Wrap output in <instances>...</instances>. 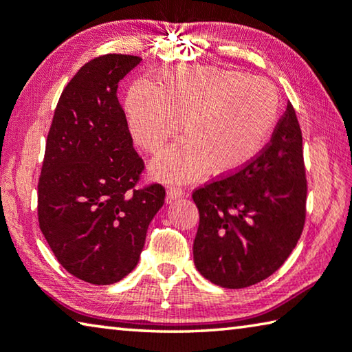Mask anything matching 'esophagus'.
Returning <instances> with one entry per match:
<instances>
[{
	"label": "esophagus",
	"instance_id": "esophagus-1",
	"mask_svg": "<svg viewBox=\"0 0 352 352\" xmlns=\"http://www.w3.org/2000/svg\"><path fill=\"white\" fill-rule=\"evenodd\" d=\"M183 196V189L178 188V186H169V189H167V202H172V200H177L180 199Z\"/></svg>",
	"mask_w": 352,
	"mask_h": 352
}]
</instances>
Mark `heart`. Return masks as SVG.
Returning a JSON list of instances; mask_svg holds the SVG:
<instances>
[{
	"label": "heart",
	"mask_w": 352,
	"mask_h": 352,
	"mask_svg": "<svg viewBox=\"0 0 352 352\" xmlns=\"http://www.w3.org/2000/svg\"><path fill=\"white\" fill-rule=\"evenodd\" d=\"M131 138L158 153L183 124L177 146L158 156L153 174L189 182L236 174L260 155L274 133L280 100L263 78L221 67L180 65L161 75L160 87L136 81L125 100Z\"/></svg>",
	"instance_id": "b5f03b06"
}]
</instances>
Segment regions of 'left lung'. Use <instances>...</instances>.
<instances>
[{
	"label": "left lung",
	"mask_w": 352,
	"mask_h": 352,
	"mask_svg": "<svg viewBox=\"0 0 352 352\" xmlns=\"http://www.w3.org/2000/svg\"><path fill=\"white\" fill-rule=\"evenodd\" d=\"M194 263L224 288L255 285L280 267L305 222L307 178L296 111L287 104L271 141L236 174L194 189Z\"/></svg>",
	"instance_id": "left-lung-1"
}]
</instances>
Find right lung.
Returning a JSON list of instances; mask_svg holds the SVG:
<instances>
[{
	"mask_svg": "<svg viewBox=\"0 0 352 352\" xmlns=\"http://www.w3.org/2000/svg\"><path fill=\"white\" fill-rule=\"evenodd\" d=\"M141 60L113 53L82 65L60 94L47 136L38 227L60 266L94 285L135 270L166 197L160 183L138 188L144 161L117 98L119 81Z\"/></svg>",
	"mask_w": 352,
	"mask_h": 352,
	"instance_id": "add662e5",
	"label": "right lung"
}]
</instances>
